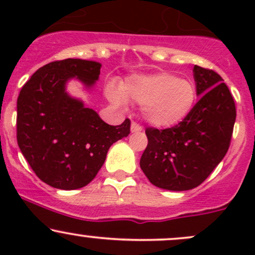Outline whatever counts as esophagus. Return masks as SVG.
I'll return each mask as SVG.
<instances>
[{"instance_id": "obj_1", "label": "esophagus", "mask_w": 255, "mask_h": 255, "mask_svg": "<svg viewBox=\"0 0 255 255\" xmlns=\"http://www.w3.org/2000/svg\"><path fill=\"white\" fill-rule=\"evenodd\" d=\"M130 130L131 133H139V131L142 130V127L139 124H136V122H131Z\"/></svg>"}]
</instances>
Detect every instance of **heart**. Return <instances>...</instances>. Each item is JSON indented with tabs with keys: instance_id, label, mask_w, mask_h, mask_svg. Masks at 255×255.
<instances>
[{
	"instance_id": "obj_1",
	"label": "heart",
	"mask_w": 255,
	"mask_h": 255,
	"mask_svg": "<svg viewBox=\"0 0 255 255\" xmlns=\"http://www.w3.org/2000/svg\"><path fill=\"white\" fill-rule=\"evenodd\" d=\"M108 98L114 104L131 102L141 105L145 120L156 127H174L186 120L197 103V86L172 73L134 75L121 87L110 83Z\"/></svg>"
}]
</instances>
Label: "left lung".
Wrapping results in <instances>:
<instances>
[{
  "instance_id": "8db88e82",
  "label": "left lung",
  "mask_w": 255,
  "mask_h": 255,
  "mask_svg": "<svg viewBox=\"0 0 255 255\" xmlns=\"http://www.w3.org/2000/svg\"><path fill=\"white\" fill-rule=\"evenodd\" d=\"M200 99L186 120L174 127H148L140 168L152 184L188 191L209 177L227 154L236 120L233 96L218 73L194 66Z\"/></svg>"
}]
</instances>
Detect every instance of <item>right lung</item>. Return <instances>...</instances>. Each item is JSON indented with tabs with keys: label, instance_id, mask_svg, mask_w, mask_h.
Segmentation results:
<instances>
[{
	"label": "right lung",
	"instance_id": "right-lung-1",
	"mask_svg": "<svg viewBox=\"0 0 255 255\" xmlns=\"http://www.w3.org/2000/svg\"><path fill=\"white\" fill-rule=\"evenodd\" d=\"M101 63L80 58L54 61L39 68L17 97L16 140L43 182L71 191L89 184L104 164L110 146L130 133V120L110 126L83 102L69 97L75 78L92 86Z\"/></svg>",
	"mask_w": 255,
	"mask_h": 255
}]
</instances>
